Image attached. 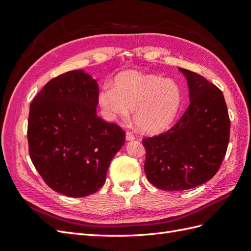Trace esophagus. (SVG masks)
<instances>
[{"instance_id":"1","label":"esophagus","mask_w":251,"mask_h":251,"mask_svg":"<svg viewBox=\"0 0 251 251\" xmlns=\"http://www.w3.org/2000/svg\"><path fill=\"white\" fill-rule=\"evenodd\" d=\"M126 140H134L135 139V135L132 132L127 131L126 134Z\"/></svg>"}]
</instances>
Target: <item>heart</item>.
I'll use <instances>...</instances> for the list:
<instances>
[{"label": "heart", "mask_w": 251, "mask_h": 251, "mask_svg": "<svg viewBox=\"0 0 251 251\" xmlns=\"http://www.w3.org/2000/svg\"><path fill=\"white\" fill-rule=\"evenodd\" d=\"M108 119H126L134 110L139 130L154 133L168 126L180 108L181 92L177 83L154 75L127 72L114 87L103 86L98 95Z\"/></svg>", "instance_id": "heart-1"}]
</instances>
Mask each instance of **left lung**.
<instances>
[{
  "instance_id": "obj_1",
  "label": "left lung",
  "mask_w": 251,
  "mask_h": 251,
  "mask_svg": "<svg viewBox=\"0 0 251 251\" xmlns=\"http://www.w3.org/2000/svg\"><path fill=\"white\" fill-rule=\"evenodd\" d=\"M179 70L187 79L191 103L170 130L142 139L144 172L163 191H184L210 180L229 142L230 120L222 91L198 73Z\"/></svg>"
}]
</instances>
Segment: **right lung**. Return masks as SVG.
<instances>
[{
  "label": "right lung",
  "mask_w": 251,
  "mask_h": 251,
  "mask_svg": "<svg viewBox=\"0 0 251 251\" xmlns=\"http://www.w3.org/2000/svg\"><path fill=\"white\" fill-rule=\"evenodd\" d=\"M98 85L81 70L49 80L30 104L29 155L50 188L68 197L97 192L126 132L96 115Z\"/></svg>",
  "instance_id": "obj_1"
}]
</instances>
